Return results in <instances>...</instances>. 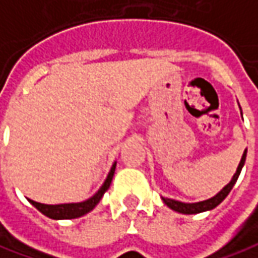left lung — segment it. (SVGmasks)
Masks as SVG:
<instances>
[{
  "instance_id": "obj_1",
  "label": "left lung",
  "mask_w": 258,
  "mask_h": 258,
  "mask_svg": "<svg viewBox=\"0 0 258 258\" xmlns=\"http://www.w3.org/2000/svg\"><path fill=\"white\" fill-rule=\"evenodd\" d=\"M245 156H247V151H244V154L241 157V161H240V164L237 167V171H235V174L233 175L231 181L228 182L226 187L218 192L217 196L211 197L209 200L200 201V203H192V204H190V203H181V201L171 200V199H163V201H164L170 209L174 210V211H178V213H182V214H197V213H203V211H207V210H213L226 199L227 196H228V192H230L231 188L234 187L235 181H237L238 175L241 173V168H243V165H244L245 163Z\"/></svg>"
}]
</instances>
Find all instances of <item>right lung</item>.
I'll return each mask as SVG.
<instances>
[{"label": "right lung", "mask_w": 258, "mask_h": 258, "mask_svg": "<svg viewBox=\"0 0 258 258\" xmlns=\"http://www.w3.org/2000/svg\"><path fill=\"white\" fill-rule=\"evenodd\" d=\"M114 171H115V163L112 164L110 173L107 175L105 181L101 185V188L94 194L91 199L83 201V203H71V204H55V206H49V204H41L37 201L30 200L32 206L35 209L41 211L44 216H47L49 218H54V220H70V218H77L84 216L87 213H90L91 210L98 204V201L101 200V197L104 196V192L110 188V184H111L112 177H114Z\"/></svg>", "instance_id": "right-lung-1"}]
</instances>
